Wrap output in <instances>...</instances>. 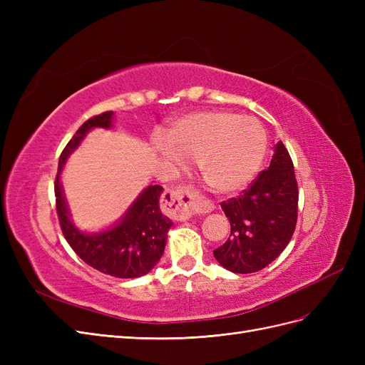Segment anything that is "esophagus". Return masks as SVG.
Here are the masks:
<instances>
[{
    "label": "esophagus",
    "instance_id": "1",
    "mask_svg": "<svg viewBox=\"0 0 365 365\" xmlns=\"http://www.w3.org/2000/svg\"><path fill=\"white\" fill-rule=\"evenodd\" d=\"M163 204L180 220L189 219L195 213H208L215 208V205L200 196L190 184L175 185L165 190L163 195Z\"/></svg>",
    "mask_w": 365,
    "mask_h": 365
}]
</instances>
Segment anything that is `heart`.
I'll return each instance as SVG.
<instances>
[{"label":"heart","instance_id":"b5f03b06","mask_svg":"<svg viewBox=\"0 0 365 365\" xmlns=\"http://www.w3.org/2000/svg\"><path fill=\"white\" fill-rule=\"evenodd\" d=\"M153 149L173 164L180 158L197 161L210 189L228 195L244 189L257 175L267 152V135L254 118L205 111L176 121L165 141L153 140Z\"/></svg>","mask_w":365,"mask_h":365}]
</instances>
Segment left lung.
I'll return each mask as SVG.
<instances>
[{
    "label": "left lung",
    "mask_w": 365,
    "mask_h": 365,
    "mask_svg": "<svg viewBox=\"0 0 365 365\" xmlns=\"http://www.w3.org/2000/svg\"><path fill=\"white\" fill-rule=\"evenodd\" d=\"M231 233L215 259L231 272H257L280 256L294 235L298 185L294 164L282 141L275 145L268 169L247 190L220 202Z\"/></svg>",
    "instance_id": "left-lung-1"
}]
</instances>
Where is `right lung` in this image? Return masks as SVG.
Segmentation results:
<instances>
[{"mask_svg":"<svg viewBox=\"0 0 365 365\" xmlns=\"http://www.w3.org/2000/svg\"><path fill=\"white\" fill-rule=\"evenodd\" d=\"M111 125L113 111L88 118L62 150L56 182H54L56 212L65 239L86 264L117 279H135L148 274L158 263L164 252L168 231L172 227V220L160 210L163 187L149 185L143 190L123 219L111 230L86 235L71 224L68 207L59 182L65 161L81 145L86 132L93 128H111Z\"/></svg>","mask_w":365,"mask_h":365,"instance_id":"right-lung-1","label":"right lung"}]
</instances>
